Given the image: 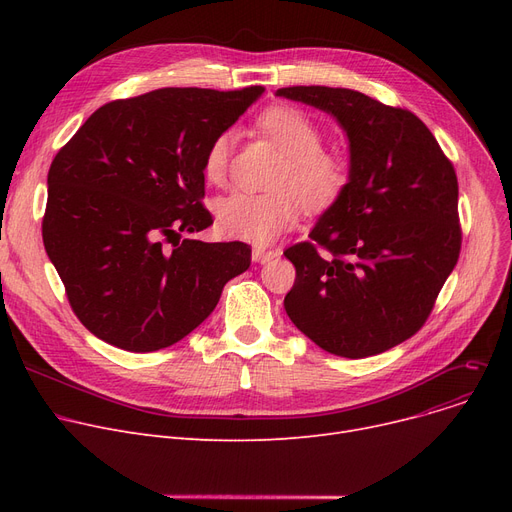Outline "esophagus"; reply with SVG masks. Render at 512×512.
Here are the masks:
<instances>
[{"label":"esophagus","mask_w":512,"mask_h":512,"mask_svg":"<svg viewBox=\"0 0 512 512\" xmlns=\"http://www.w3.org/2000/svg\"><path fill=\"white\" fill-rule=\"evenodd\" d=\"M251 257H253V261H255V263H267V261H272L274 257H278V253H276V251H272V249H261V247H255V249H253V253H251Z\"/></svg>","instance_id":"obj_1"}]
</instances>
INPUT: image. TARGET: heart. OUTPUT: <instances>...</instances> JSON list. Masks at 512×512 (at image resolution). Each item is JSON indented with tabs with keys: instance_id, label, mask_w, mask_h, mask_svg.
<instances>
[{
	"instance_id": "b5f03b06",
	"label": "heart",
	"mask_w": 512,
	"mask_h": 512,
	"mask_svg": "<svg viewBox=\"0 0 512 512\" xmlns=\"http://www.w3.org/2000/svg\"><path fill=\"white\" fill-rule=\"evenodd\" d=\"M255 128L286 155L272 182L276 191L232 193L218 203L215 215L226 236L270 245L299 222L301 203L311 213L336 205L351 184V164L344 155L324 149V130L299 107L270 105L257 116ZM232 145L230 130L207 143L201 168L209 184L222 186L228 180Z\"/></svg>"
}]
</instances>
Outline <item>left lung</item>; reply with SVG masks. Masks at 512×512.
Here are the masks:
<instances>
[{"instance_id": "obj_1", "label": "left lung", "mask_w": 512, "mask_h": 512, "mask_svg": "<svg viewBox=\"0 0 512 512\" xmlns=\"http://www.w3.org/2000/svg\"><path fill=\"white\" fill-rule=\"evenodd\" d=\"M276 95L332 114L351 143L346 193L284 251L297 270L284 309L332 355H380L423 328L459 261L454 166L405 107L332 87Z\"/></svg>"}]
</instances>
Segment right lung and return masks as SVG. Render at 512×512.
Wrapping results in <instances>:
<instances>
[{
  "mask_svg": "<svg viewBox=\"0 0 512 512\" xmlns=\"http://www.w3.org/2000/svg\"><path fill=\"white\" fill-rule=\"evenodd\" d=\"M263 87H166L101 105L53 157L43 245L74 315L130 353L191 334L247 272V242H203L182 232L213 224L203 151Z\"/></svg>",
  "mask_w": 512,
  "mask_h": 512,
  "instance_id": "obj_1",
  "label": "right lung"
}]
</instances>
